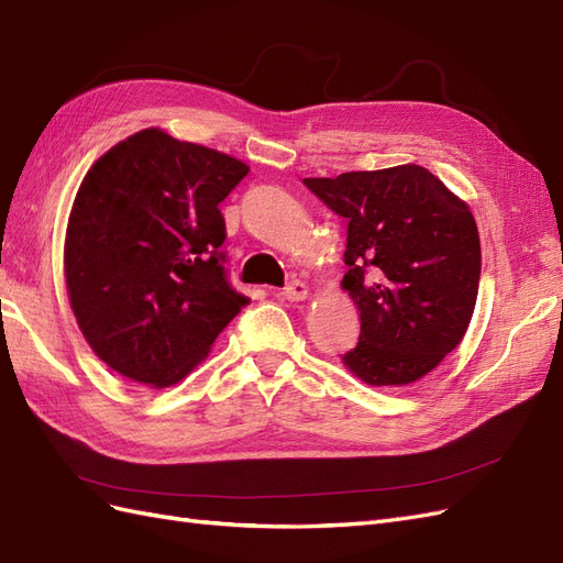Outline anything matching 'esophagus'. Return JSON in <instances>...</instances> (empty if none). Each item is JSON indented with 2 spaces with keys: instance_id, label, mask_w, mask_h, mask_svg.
<instances>
[{
  "instance_id": "esophagus-1",
  "label": "esophagus",
  "mask_w": 563,
  "mask_h": 563,
  "mask_svg": "<svg viewBox=\"0 0 563 563\" xmlns=\"http://www.w3.org/2000/svg\"><path fill=\"white\" fill-rule=\"evenodd\" d=\"M284 300H288V302H300V300H306L308 298V284H302V282H291V284H286L284 288H282V294H279Z\"/></svg>"
}]
</instances>
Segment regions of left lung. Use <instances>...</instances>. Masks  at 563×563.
Here are the masks:
<instances>
[{
	"instance_id": "1",
	"label": "left lung",
	"mask_w": 563,
	"mask_h": 563,
	"mask_svg": "<svg viewBox=\"0 0 563 563\" xmlns=\"http://www.w3.org/2000/svg\"><path fill=\"white\" fill-rule=\"evenodd\" d=\"M302 185L347 222L341 286L360 339L343 364L369 386L419 382L462 343L476 308L481 239L466 201L415 163Z\"/></svg>"
}]
</instances>
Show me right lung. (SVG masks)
<instances>
[{"label":"right lung","instance_id":"obj_1","mask_svg":"<svg viewBox=\"0 0 563 563\" xmlns=\"http://www.w3.org/2000/svg\"><path fill=\"white\" fill-rule=\"evenodd\" d=\"M249 165L146 128L87 170L64 272L85 341L118 374L168 388L201 364L249 298L227 282L220 203Z\"/></svg>","mask_w":563,"mask_h":563}]
</instances>
